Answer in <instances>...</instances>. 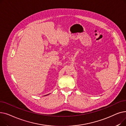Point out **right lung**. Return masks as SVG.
I'll return each mask as SVG.
<instances>
[{"label":"right lung","instance_id":"right-lung-1","mask_svg":"<svg viewBox=\"0 0 126 126\" xmlns=\"http://www.w3.org/2000/svg\"><path fill=\"white\" fill-rule=\"evenodd\" d=\"M47 95H48V94H47Z\"/></svg>","mask_w":126,"mask_h":126}]
</instances>
